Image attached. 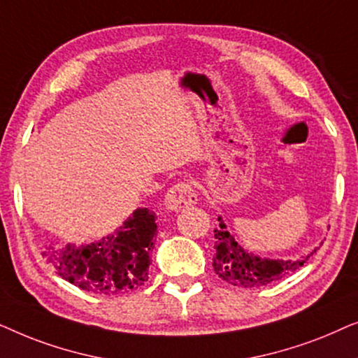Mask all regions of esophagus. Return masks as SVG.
Masks as SVG:
<instances>
[{"instance_id": "1", "label": "esophagus", "mask_w": 358, "mask_h": 358, "mask_svg": "<svg viewBox=\"0 0 358 358\" xmlns=\"http://www.w3.org/2000/svg\"><path fill=\"white\" fill-rule=\"evenodd\" d=\"M197 203V194L192 182H178L166 194V208L171 212H180V210L192 207Z\"/></svg>"}]
</instances>
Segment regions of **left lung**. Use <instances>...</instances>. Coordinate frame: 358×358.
<instances>
[{
    "mask_svg": "<svg viewBox=\"0 0 358 358\" xmlns=\"http://www.w3.org/2000/svg\"><path fill=\"white\" fill-rule=\"evenodd\" d=\"M213 233V271L222 280L231 283L234 287L252 288L268 285V283L280 280L282 277L290 275L310 257L306 256L296 259V261H271V259L254 256V254L244 251L234 241V238L227 231V227L222 220H220V227L215 228Z\"/></svg>",
    "mask_w": 358,
    "mask_h": 358,
    "instance_id": "8db88e82",
    "label": "left lung"
}]
</instances>
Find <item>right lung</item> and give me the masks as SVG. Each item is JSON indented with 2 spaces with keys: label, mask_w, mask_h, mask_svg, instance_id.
<instances>
[{
  "label": "right lung",
  "mask_w": 358,
  "mask_h": 358,
  "mask_svg": "<svg viewBox=\"0 0 358 358\" xmlns=\"http://www.w3.org/2000/svg\"><path fill=\"white\" fill-rule=\"evenodd\" d=\"M156 217L136 208L114 234L76 249L48 248L42 252L58 275L81 290L97 295H120L148 280L150 252L156 236Z\"/></svg>",
  "instance_id": "right-lung-1"
}]
</instances>
